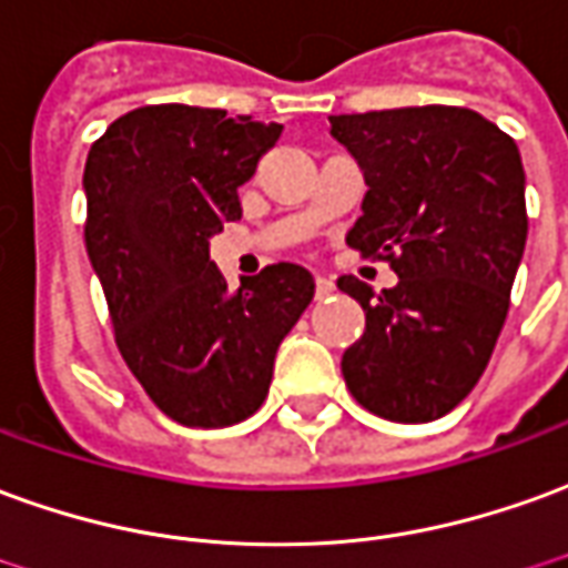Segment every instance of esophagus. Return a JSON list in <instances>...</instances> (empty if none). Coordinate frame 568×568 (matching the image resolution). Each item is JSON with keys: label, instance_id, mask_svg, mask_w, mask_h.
Wrapping results in <instances>:
<instances>
[{"label": "esophagus", "instance_id": "34e87169", "mask_svg": "<svg viewBox=\"0 0 568 568\" xmlns=\"http://www.w3.org/2000/svg\"><path fill=\"white\" fill-rule=\"evenodd\" d=\"M335 292V283L328 280V276H316V297L323 301V297H328Z\"/></svg>", "mask_w": 568, "mask_h": 568}]
</instances>
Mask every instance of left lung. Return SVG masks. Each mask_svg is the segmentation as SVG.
I'll use <instances>...</instances> for the list:
<instances>
[{
	"mask_svg": "<svg viewBox=\"0 0 568 568\" xmlns=\"http://www.w3.org/2000/svg\"><path fill=\"white\" fill-rule=\"evenodd\" d=\"M366 178L347 245L399 283L338 288L366 311L341 356L353 399L399 424L443 418L489 366L526 248V174L514 138L467 106L328 116Z\"/></svg>",
	"mask_w": 568,
	"mask_h": 568,
	"instance_id": "left-lung-1",
	"label": "left lung"
}]
</instances>
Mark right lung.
Returning <instances> with one entry per match:
<instances>
[{"label":"right lung","instance_id":"1","mask_svg":"<svg viewBox=\"0 0 568 568\" xmlns=\"http://www.w3.org/2000/svg\"><path fill=\"white\" fill-rule=\"evenodd\" d=\"M283 125L227 110L150 104L119 116L85 160V248L116 347L184 427H230L267 399L273 359L313 301V276L271 264L227 292L209 257L240 187Z\"/></svg>","mask_w":568,"mask_h":568}]
</instances>
